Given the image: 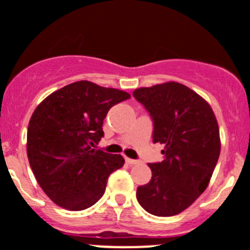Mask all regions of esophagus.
Instances as JSON below:
<instances>
[{
    "instance_id": "esophagus-1",
    "label": "esophagus",
    "mask_w": 250,
    "mask_h": 250,
    "mask_svg": "<svg viewBox=\"0 0 250 250\" xmlns=\"http://www.w3.org/2000/svg\"><path fill=\"white\" fill-rule=\"evenodd\" d=\"M125 162H127L128 165H130V166H132V165H137V164H139V161H138V160L129 159V157H125Z\"/></svg>"
}]
</instances>
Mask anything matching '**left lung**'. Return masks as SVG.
Here are the masks:
<instances>
[{
  "mask_svg": "<svg viewBox=\"0 0 250 250\" xmlns=\"http://www.w3.org/2000/svg\"><path fill=\"white\" fill-rule=\"evenodd\" d=\"M133 96L154 121L152 142L165 160L149 164L152 177L138 187L139 204L155 216H173L208 188L221 150L217 120L205 99L177 82L139 88Z\"/></svg>",
  "mask_w": 250,
  "mask_h": 250,
  "instance_id": "8db88e82",
  "label": "left lung"
}]
</instances>
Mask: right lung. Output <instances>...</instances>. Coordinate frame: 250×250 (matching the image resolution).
<instances>
[{"label":"right lung","instance_id":"add662e5","mask_svg":"<svg viewBox=\"0 0 250 250\" xmlns=\"http://www.w3.org/2000/svg\"><path fill=\"white\" fill-rule=\"evenodd\" d=\"M129 98L123 90L81 81L53 91L35 108L26 154L39 186L58 207L90 208L105 193L108 176L125 165L120 154L94 147L108 110Z\"/></svg>","mask_w":250,"mask_h":250}]
</instances>
